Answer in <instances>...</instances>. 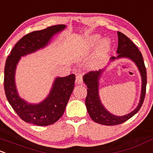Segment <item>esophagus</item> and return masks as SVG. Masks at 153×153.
<instances>
[{
  "label": "esophagus",
  "instance_id": "esophagus-1",
  "mask_svg": "<svg viewBox=\"0 0 153 153\" xmlns=\"http://www.w3.org/2000/svg\"><path fill=\"white\" fill-rule=\"evenodd\" d=\"M75 83L78 85L82 84V83H83V77H82L81 75H78V76L76 77V78H75Z\"/></svg>",
  "mask_w": 153,
  "mask_h": 153
}]
</instances>
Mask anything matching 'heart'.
I'll return each mask as SVG.
<instances>
[{"label": "heart", "mask_w": 153, "mask_h": 153, "mask_svg": "<svg viewBox=\"0 0 153 153\" xmlns=\"http://www.w3.org/2000/svg\"><path fill=\"white\" fill-rule=\"evenodd\" d=\"M100 40L101 36L99 34H93L88 36L80 45L78 49V53L80 55H85V54L89 53L90 51H92L97 45ZM111 42L108 39H105L102 40V42L100 45L97 53L90 62L89 64L90 68H97L102 64L104 57H105L106 53L108 52L109 50L111 49Z\"/></svg>", "instance_id": "1"}]
</instances>
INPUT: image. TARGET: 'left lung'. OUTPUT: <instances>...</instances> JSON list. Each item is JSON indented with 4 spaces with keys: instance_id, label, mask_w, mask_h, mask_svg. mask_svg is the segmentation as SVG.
Returning <instances> with one entry per match:
<instances>
[{
    "instance_id": "obj_1",
    "label": "left lung",
    "mask_w": 153,
    "mask_h": 153,
    "mask_svg": "<svg viewBox=\"0 0 153 153\" xmlns=\"http://www.w3.org/2000/svg\"><path fill=\"white\" fill-rule=\"evenodd\" d=\"M118 35V48L117 57L112 56L110 62H112L116 59H131L137 67L140 72L141 78V90L140 100L136 108L132 111L131 113L123 116H117L109 112L102 105L99 95V81L102 73L105 70L104 69L98 71H91L83 75V81L87 86V96H86V109L90 117L95 123L104 125H116L125 123L133 115L136 114L139 111L144 102L146 93V86H147V70L144 65V59L141 52L134 43L128 36H125L121 32H117Z\"/></svg>"
}]
</instances>
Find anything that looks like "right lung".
Masks as SVG:
<instances>
[{"instance_id":"1","label":"right lung","mask_w":153,"mask_h":153,"mask_svg":"<svg viewBox=\"0 0 153 153\" xmlns=\"http://www.w3.org/2000/svg\"><path fill=\"white\" fill-rule=\"evenodd\" d=\"M66 28L65 25L48 27L28 33L16 43L7 57L4 68V89L6 98L14 111L23 121L38 126L52 125L63 115L75 86V75L57 77L49 94L39 103H29L19 96L16 87L15 72L22 56L45 48L52 38Z\"/></svg>"}]
</instances>
